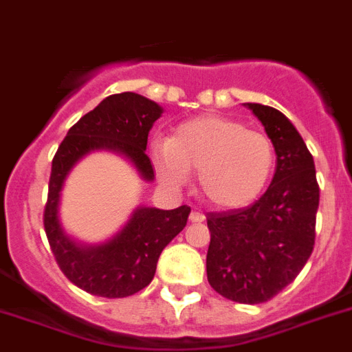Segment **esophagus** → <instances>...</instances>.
Here are the masks:
<instances>
[{
  "mask_svg": "<svg viewBox=\"0 0 352 352\" xmlns=\"http://www.w3.org/2000/svg\"><path fill=\"white\" fill-rule=\"evenodd\" d=\"M189 219H191L193 223H201L204 219H206V216H204L201 212H197V210H193V212L189 214Z\"/></svg>",
  "mask_w": 352,
  "mask_h": 352,
  "instance_id": "esophagus-1",
  "label": "esophagus"
}]
</instances>
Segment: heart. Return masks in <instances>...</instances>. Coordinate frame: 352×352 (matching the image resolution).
I'll return each mask as SVG.
<instances>
[{
	"mask_svg": "<svg viewBox=\"0 0 352 352\" xmlns=\"http://www.w3.org/2000/svg\"><path fill=\"white\" fill-rule=\"evenodd\" d=\"M159 179L182 186L198 172V191L214 209L250 206L273 175L276 152L261 131L219 115H204L177 125L170 142L152 145Z\"/></svg>",
	"mask_w": 352,
	"mask_h": 352,
	"instance_id": "1",
	"label": "heart"
}]
</instances>
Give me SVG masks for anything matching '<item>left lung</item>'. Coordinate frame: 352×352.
I'll return each instance as SVG.
<instances>
[{
	"label": "left lung",
	"mask_w": 352,
	"mask_h": 352,
	"mask_svg": "<svg viewBox=\"0 0 352 352\" xmlns=\"http://www.w3.org/2000/svg\"><path fill=\"white\" fill-rule=\"evenodd\" d=\"M246 106L273 142L276 170L255 204L207 214V280L223 298L258 305L294 282L310 258L319 184L314 157L289 118L271 106Z\"/></svg>",
	"instance_id": "8db88e82"
}]
</instances>
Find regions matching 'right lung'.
<instances>
[{
    "label": "right lung",
    "instance_id": "add662e5",
    "mask_svg": "<svg viewBox=\"0 0 352 352\" xmlns=\"http://www.w3.org/2000/svg\"><path fill=\"white\" fill-rule=\"evenodd\" d=\"M163 108L146 97L124 91L109 96L79 118L58 146L51 166L44 228L62 273L79 289L100 298H127L152 282L155 265L166 244L188 223V206L173 210L138 207L124 228L108 243L81 246L63 232L58 218L63 182L79 159L91 151L125 155L145 180L154 168L145 154L146 140Z\"/></svg>",
    "mask_w": 352,
    "mask_h": 352
}]
</instances>
